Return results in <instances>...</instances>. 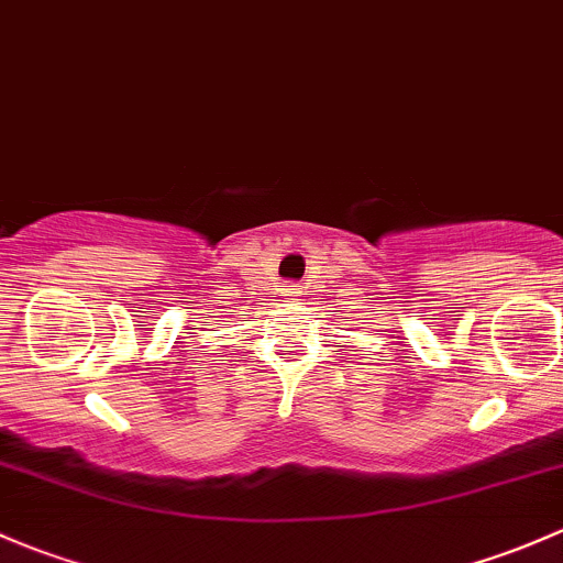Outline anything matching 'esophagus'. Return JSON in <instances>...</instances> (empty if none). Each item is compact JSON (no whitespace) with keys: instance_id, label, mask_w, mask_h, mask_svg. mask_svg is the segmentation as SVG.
Returning <instances> with one entry per match:
<instances>
[{"instance_id":"obj_1","label":"esophagus","mask_w":563,"mask_h":563,"mask_svg":"<svg viewBox=\"0 0 563 563\" xmlns=\"http://www.w3.org/2000/svg\"><path fill=\"white\" fill-rule=\"evenodd\" d=\"M284 295L295 298V295H300V287H298V284H284Z\"/></svg>"}]
</instances>
